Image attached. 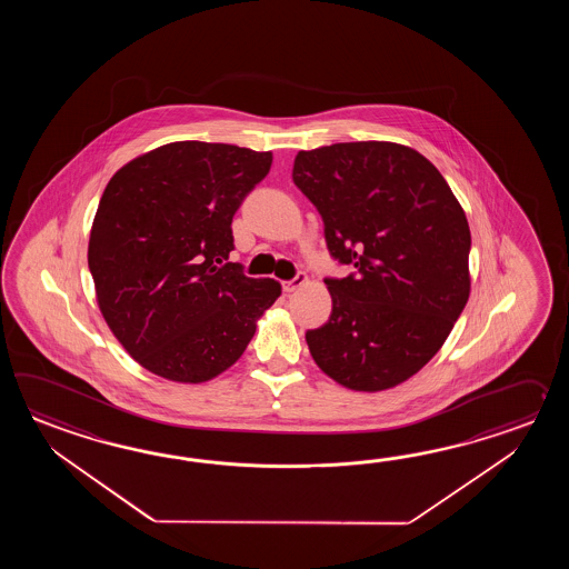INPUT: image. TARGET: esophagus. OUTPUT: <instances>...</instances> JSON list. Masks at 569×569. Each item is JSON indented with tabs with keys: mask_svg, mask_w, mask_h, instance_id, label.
I'll return each instance as SVG.
<instances>
[{
	"mask_svg": "<svg viewBox=\"0 0 569 569\" xmlns=\"http://www.w3.org/2000/svg\"><path fill=\"white\" fill-rule=\"evenodd\" d=\"M305 282H307V274H305V272H299L295 279L282 282V290H284V292H292V290L301 289Z\"/></svg>",
	"mask_w": 569,
	"mask_h": 569,
	"instance_id": "obj_1",
	"label": "esophagus"
}]
</instances>
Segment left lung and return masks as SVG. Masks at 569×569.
<instances>
[{
	"label": "left lung",
	"mask_w": 569,
	"mask_h": 569,
	"mask_svg": "<svg viewBox=\"0 0 569 569\" xmlns=\"http://www.w3.org/2000/svg\"><path fill=\"white\" fill-rule=\"evenodd\" d=\"M292 181L323 219L327 250L348 264L329 277L331 315L305 333L317 366L376 392L436 356L470 297V228L441 172L392 142L301 150Z\"/></svg>",
	"instance_id": "left-lung-1"
}]
</instances>
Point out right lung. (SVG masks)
<instances>
[{
	"instance_id": "1",
	"label": "right lung",
	"mask_w": 569,
	"mask_h": 569,
	"mask_svg": "<svg viewBox=\"0 0 569 569\" xmlns=\"http://www.w3.org/2000/svg\"><path fill=\"white\" fill-rule=\"evenodd\" d=\"M270 164V152L191 140L133 158L108 182L87 262L109 329L152 375L216 378L279 299L277 280L230 262L231 219Z\"/></svg>"
}]
</instances>
